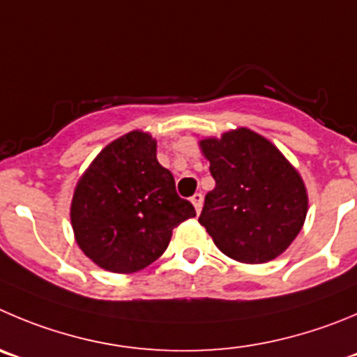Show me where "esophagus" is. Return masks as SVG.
I'll return each instance as SVG.
<instances>
[{
  "label": "esophagus",
  "mask_w": 357,
  "mask_h": 357,
  "mask_svg": "<svg viewBox=\"0 0 357 357\" xmlns=\"http://www.w3.org/2000/svg\"><path fill=\"white\" fill-rule=\"evenodd\" d=\"M202 202H204V197H202L201 192H197V194H194V197H192V204H194L195 211H197V213H201Z\"/></svg>",
  "instance_id": "obj_1"
}]
</instances>
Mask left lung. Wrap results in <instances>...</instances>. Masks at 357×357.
<instances>
[{"instance_id": "1", "label": "left lung", "mask_w": 357, "mask_h": 357, "mask_svg": "<svg viewBox=\"0 0 357 357\" xmlns=\"http://www.w3.org/2000/svg\"><path fill=\"white\" fill-rule=\"evenodd\" d=\"M216 186L199 222L234 261L257 264L284 254L305 224L308 195L299 172L276 146L248 128L202 139Z\"/></svg>"}]
</instances>
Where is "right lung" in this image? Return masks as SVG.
<instances>
[{
    "label": "right lung",
    "mask_w": 357,
    "mask_h": 357,
    "mask_svg": "<svg viewBox=\"0 0 357 357\" xmlns=\"http://www.w3.org/2000/svg\"><path fill=\"white\" fill-rule=\"evenodd\" d=\"M156 141L133 130L98 153L73 192L70 218L81 250L100 268L135 273L167 250L172 229L194 218Z\"/></svg>",
    "instance_id": "1"
}]
</instances>
